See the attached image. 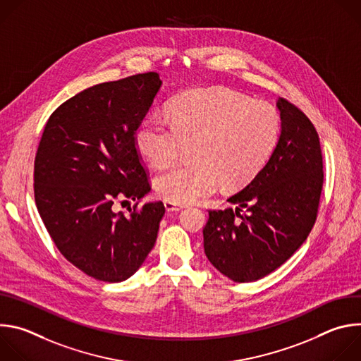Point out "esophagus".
I'll list each match as a JSON object with an SVG mask.
<instances>
[{
	"label": "esophagus",
	"mask_w": 361,
	"mask_h": 361,
	"mask_svg": "<svg viewBox=\"0 0 361 361\" xmlns=\"http://www.w3.org/2000/svg\"><path fill=\"white\" fill-rule=\"evenodd\" d=\"M164 207H166V212L171 213V212H180L183 209V205H178V204H174L170 201H164Z\"/></svg>",
	"instance_id": "esophagus-1"
}]
</instances>
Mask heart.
Instances as JSON below:
<instances>
[{"instance_id": "obj_1", "label": "heart", "mask_w": 361, "mask_h": 361, "mask_svg": "<svg viewBox=\"0 0 361 361\" xmlns=\"http://www.w3.org/2000/svg\"><path fill=\"white\" fill-rule=\"evenodd\" d=\"M167 117L151 114L135 130L137 151L156 169L176 163L190 145L192 164L159 174L154 188L166 201L194 202L221 183L240 188L270 160L279 142V111L226 88H194L177 95Z\"/></svg>"}]
</instances>
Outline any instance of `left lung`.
<instances>
[{"label":"left lung","mask_w":361,"mask_h":361,"mask_svg":"<svg viewBox=\"0 0 361 361\" xmlns=\"http://www.w3.org/2000/svg\"><path fill=\"white\" fill-rule=\"evenodd\" d=\"M281 130L270 160L202 230L210 263L237 283L260 280L300 248L312 231L323 187L319 134L297 107L277 98ZM245 209L247 214L239 213Z\"/></svg>","instance_id":"1"}]
</instances>
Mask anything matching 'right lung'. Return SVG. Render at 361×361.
Instances as JSON below:
<instances>
[{
  "label": "right lung",
  "instance_id": "right-lung-1",
  "mask_svg": "<svg viewBox=\"0 0 361 361\" xmlns=\"http://www.w3.org/2000/svg\"><path fill=\"white\" fill-rule=\"evenodd\" d=\"M157 73L90 87L48 118L34 164V194L42 223L66 259L109 283L130 279L157 240L161 201L141 198L149 184L134 134L159 94ZM116 197L137 200L130 216Z\"/></svg>",
  "mask_w": 361,
  "mask_h": 361
}]
</instances>
